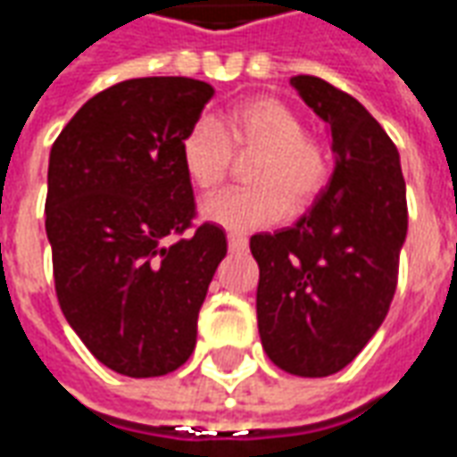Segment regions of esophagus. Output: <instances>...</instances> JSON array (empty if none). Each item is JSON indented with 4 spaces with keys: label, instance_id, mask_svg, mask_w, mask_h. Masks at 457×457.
I'll return each instance as SVG.
<instances>
[{
    "label": "esophagus",
    "instance_id": "esophagus-1",
    "mask_svg": "<svg viewBox=\"0 0 457 457\" xmlns=\"http://www.w3.org/2000/svg\"><path fill=\"white\" fill-rule=\"evenodd\" d=\"M228 247L229 252H245L247 249V237H242V235H228Z\"/></svg>",
    "mask_w": 457,
    "mask_h": 457
}]
</instances>
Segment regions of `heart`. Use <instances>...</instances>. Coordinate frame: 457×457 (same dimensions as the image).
<instances>
[{"instance_id":"heart-1","label":"heart","mask_w":457,"mask_h":457,"mask_svg":"<svg viewBox=\"0 0 457 457\" xmlns=\"http://www.w3.org/2000/svg\"><path fill=\"white\" fill-rule=\"evenodd\" d=\"M235 154H259L252 166L254 188L225 190L200 205L210 225L229 232L277 225L288 210L308 208L328 180V163L316 141L306 137L298 114L274 97H252L220 120L203 117L180 141V163L203 193L229 176Z\"/></svg>"}]
</instances>
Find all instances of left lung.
I'll return each instance as SVG.
<instances>
[{
	"mask_svg": "<svg viewBox=\"0 0 457 457\" xmlns=\"http://www.w3.org/2000/svg\"><path fill=\"white\" fill-rule=\"evenodd\" d=\"M291 85L326 121L336 166L291 228L249 239L259 337L284 372L328 377L386 318L409 225L406 183L394 141L354 97L316 75H294Z\"/></svg>",
	"mask_w": 457,
	"mask_h": 457,
	"instance_id": "1",
	"label": "left lung"
}]
</instances>
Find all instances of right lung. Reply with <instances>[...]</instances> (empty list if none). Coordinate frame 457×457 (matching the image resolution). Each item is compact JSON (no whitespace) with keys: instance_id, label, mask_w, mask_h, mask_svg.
<instances>
[{"instance_id":"obj_1","label":"right lung","mask_w":457,"mask_h":457,"mask_svg":"<svg viewBox=\"0 0 457 457\" xmlns=\"http://www.w3.org/2000/svg\"><path fill=\"white\" fill-rule=\"evenodd\" d=\"M215 95L193 78H134L90 97L48 156L46 235L55 294L87 350L124 377H161L195 350L228 239L188 228L180 141Z\"/></svg>"}]
</instances>
